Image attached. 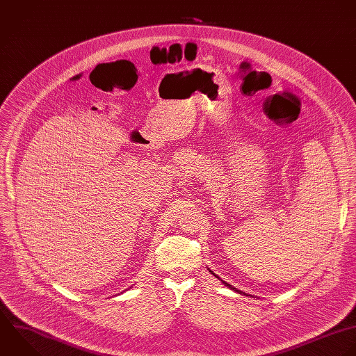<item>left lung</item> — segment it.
<instances>
[{"label":"left lung","mask_w":356,"mask_h":356,"mask_svg":"<svg viewBox=\"0 0 356 356\" xmlns=\"http://www.w3.org/2000/svg\"><path fill=\"white\" fill-rule=\"evenodd\" d=\"M209 272H211V273H212V275H215V273H213V272H212V270H209ZM215 277H216V279H219V280H220V277H219V276H216V275H215ZM220 282H222V283H223V284H225V286H226V287H229V289H232V290H233V291H236V293H238V294H243V296H245V293H243V291H240V290H237V289H234V287H233V286H230V284H227V283H225V282H223V280H220ZM250 297H251V296H250Z\"/></svg>","instance_id":"left-lung-1"}]
</instances>
